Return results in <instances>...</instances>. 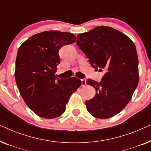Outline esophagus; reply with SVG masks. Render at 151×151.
<instances>
[{"label":"esophagus","instance_id":"1","mask_svg":"<svg viewBox=\"0 0 151 151\" xmlns=\"http://www.w3.org/2000/svg\"><path fill=\"white\" fill-rule=\"evenodd\" d=\"M81 83H82V86H85L86 84V80L85 79H82Z\"/></svg>","mask_w":151,"mask_h":151}]
</instances>
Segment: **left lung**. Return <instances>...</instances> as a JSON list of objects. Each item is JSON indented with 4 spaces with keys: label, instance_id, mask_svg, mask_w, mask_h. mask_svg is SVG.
<instances>
[{
    "label": "left lung",
    "instance_id": "left-lung-1",
    "mask_svg": "<svg viewBox=\"0 0 151 151\" xmlns=\"http://www.w3.org/2000/svg\"><path fill=\"white\" fill-rule=\"evenodd\" d=\"M76 44L95 69L105 72L100 82L88 79L96 93L86 101L96 118L108 119L122 111L139 82L138 58L131 39L110 27L100 26L78 35Z\"/></svg>",
    "mask_w": 151,
    "mask_h": 151
}]
</instances>
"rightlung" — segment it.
Listing matches in <instances>:
<instances>
[{
  "instance_id": "obj_1",
  "label": "right lung",
  "mask_w": 151,
  "mask_h": 151,
  "mask_svg": "<svg viewBox=\"0 0 151 151\" xmlns=\"http://www.w3.org/2000/svg\"><path fill=\"white\" fill-rule=\"evenodd\" d=\"M69 32L49 31L30 37L19 47L16 60L15 80L22 98L31 110L46 119L65 111L71 95L81 85L76 77H55L61 47L75 42Z\"/></svg>"
}]
</instances>
